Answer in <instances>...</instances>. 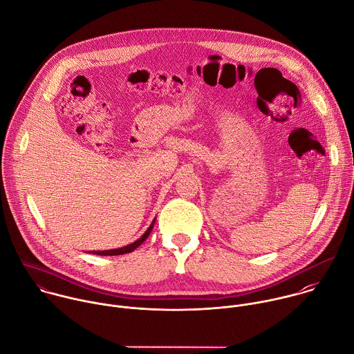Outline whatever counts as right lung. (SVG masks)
<instances>
[{
	"mask_svg": "<svg viewBox=\"0 0 354 354\" xmlns=\"http://www.w3.org/2000/svg\"><path fill=\"white\" fill-rule=\"evenodd\" d=\"M154 222V221H153ZM153 225L154 223H151L150 225V227L146 230V233L139 239V240H136L135 243H132V244H129V245H127V247H122V248H118V250H109V251H92V254H95V255H102V257H113V255H122V254H128V252H132L135 248H138L146 239H147V236L150 234V232H151V229H153Z\"/></svg>",
	"mask_w": 354,
	"mask_h": 354,
	"instance_id": "1",
	"label": "right lung"
}]
</instances>
